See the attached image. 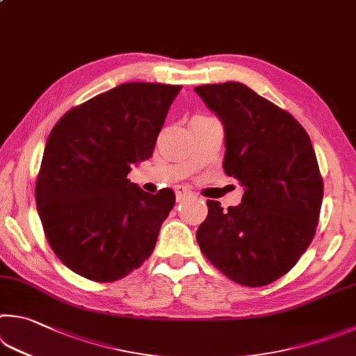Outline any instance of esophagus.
<instances>
[{
    "instance_id": "1",
    "label": "esophagus",
    "mask_w": 356,
    "mask_h": 356,
    "mask_svg": "<svg viewBox=\"0 0 356 356\" xmlns=\"http://www.w3.org/2000/svg\"><path fill=\"white\" fill-rule=\"evenodd\" d=\"M176 196H177V200H184V199H190L195 195H193V191L188 188V186H184V185H177L176 188Z\"/></svg>"
}]
</instances>
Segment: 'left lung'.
<instances>
[{"label":"left lung","instance_id":"8db88e82","mask_svg":"<svg viewBox=\"0 0 356 356\" xmlns=\"http://www.w3.org/2000/svg\"><path fill=\"white\" fill-rule=\"evenodd\" d=\"M225 132L222 168L244 195L209 215L196 240L213 266L244 286H264L299 261L316 234L324 182L305 129L240 82L195 87Z\"/></svg>","mask_w":356,"mask_h":356}]
</instances>
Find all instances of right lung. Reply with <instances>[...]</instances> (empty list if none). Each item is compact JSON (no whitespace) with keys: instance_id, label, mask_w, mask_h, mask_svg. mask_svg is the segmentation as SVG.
<instances>
[{"instance_id":"right-lung-1","label":"right lung","mask_w":356,"mask_h":356,"mask_svg":"<svg viewBox=\"0 0 356 356\" xmlns=\"http://www.w3.org/2000/svg\"><path fill=\"white\" fill-rule=\"evenodd\" d=\"M180 88L121 83L70 108L51 131L35 202L51 249L73 273L115 282L152 254L176 196L146 193L127 174L152 156Z\"/></svg>"}]
</instances>
